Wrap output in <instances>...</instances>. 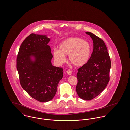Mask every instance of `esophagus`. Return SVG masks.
<instances>
[{"instance_id":"34e87169","label":"esophagus","mask_w":130,"mask_h":130,"mask_svg":"<svg viewBox=\"0 0 130 130\" xmlns=\"http://www.w3.org/2000/svg\"><path fill=\"white\" fill-rule=\"evenodd\" d=\"M66 72H67V74H68L69 75H71L72 74V72L70 70H67Z\"/></svg>"}]
</instances>
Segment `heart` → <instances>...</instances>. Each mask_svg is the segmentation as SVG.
I'll list each match as a JSON object with an SVG mask.
<instances>
[{
    "label": "heart",
    "instance_id": "obj_1",
    "mask_svg": "<svg viewBox=\"0 0 130 130\" xmlns=\"http://www.w3.org/2000/svg\"><path fill=\"white\" fill-rule=\"evenodd\" d=\"M59 50L53 51L54 59L59 64L65 61V56L68 55L70 62L75 67H81L87 63L91 51L90 44L78 37H71L61 42Z\"/></svg>",
    "mask_w": 130,
    "mask_h": 130
}]
</instances>
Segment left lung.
Masks as SVG:
<instances>
[{"label": "left lung", "instance_id": "left-lung-1", "mask_svg": "<svg viewBox=\"0 0 130 130\" xmlns=\"http://www.w3.org/2000/svg\"><path fill=\"white\" fill-rule=\"evenodd\" d=\"M93 42V51L88 62L78 69L76 91L84 100L98 96L110 80V57L104 42L94 34L86 32Z\"/></svg>", "mask_w": 130, "mask_h": 130}]
</instances>
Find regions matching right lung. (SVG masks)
Segmentation results:
<instances>
[{"instance_id":"1","label":"right lung","mask_w":130,"mask_h":130,"mask_svg":"<svg viewBox=\"0 0 130 130\" xmlns=\"http://www.w3.org/2000/svg\"><path fill=\"white\" fill-rule=\"evenodd\" d=\"M47 36L32 33L21 44L17 58L21 86L40 102L52 100L63 78V69L53 66Z\"/></svg>"}]
</instances>
